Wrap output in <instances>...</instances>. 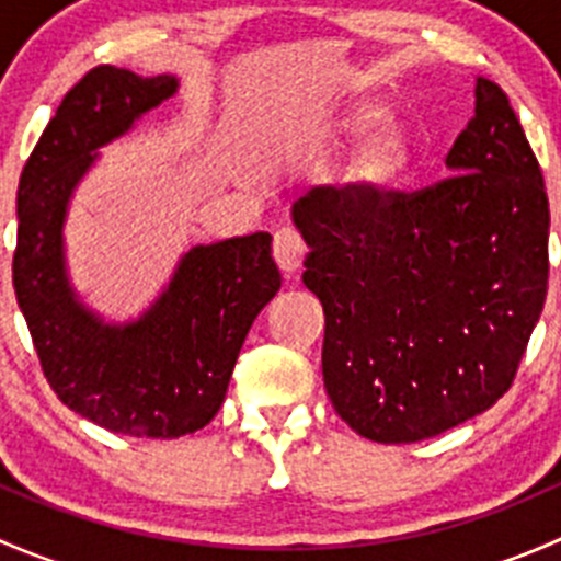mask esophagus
I'll use <instances>...</instances> for the list:
<instances>
[{
	"instance_id": "1",
	"label": "esophagus",
	"mask_w": 561,
	"mask_h": 561,
	"mask_svg": "<svg viewBox=\"0 0 561 561\" xmlns=\"http://www.w3.org/2000/svg\"><path fill=\"white\" fill-rule=\"evenodd\" d=\"M304 257H307V244H304L301 233L296 228H279L274 233V260L285 276H293L301 268Z\"/></svg>"
}]
</instances>
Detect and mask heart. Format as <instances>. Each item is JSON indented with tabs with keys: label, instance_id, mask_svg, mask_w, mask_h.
I'll return each instance as SVG.
<instances>
[{
	"label": "heart",
	"instance_id": "heart-1",
	"mask_svg": "<svg viewBox=\"0 0 561 561\" xmlns=\"http://www.w3.org/2000/svg\"><path fill=\"white\" fill-rule=\"evenodd\" d=\"M377 113L380 111L375 105L355 107L342 118V129L355 133V129L366 127ZM407 162H410V135L399 122L386 118V122L375 124L364 135L358 149L353 151L350 173H353L355 181H364V184H382V181H390L396 173L404 171Z\"/></svg>",
	"mask_w": 561,
	"mask_h": 561
}]
</instances>
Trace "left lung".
Wrapping results in <instances>:
<instances>
[{"mask_svg": "<svg viewBox=\"0 0 561 561\" xmlns=\"http://www.w3.org/2000/svg\"><path fill=\"white\" fill-rule=\"evenodd\" d=\"M445 165L426 190L314 186L293 206L325 312L328 399L371 443L437 437L494 407L546 304V184L489 78Z\"/></svg>", "mask_w": 561, "mask_h": 561, "instance_id": "8db88e82", "label": "left lung"}]
</instances>
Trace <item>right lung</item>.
<instances>
[{"label":"right lung","mask_w":561,"mask_h":561,"mask_svg":"<svg viewBox=\"0 0 561 561\" xmlns=\"http://www.w3.org/2000/svg\"><path fill=\"white\" fill-rule=\"evenodd\" d=\"M173 76L100 65L65 94L19 181L13 287L54 393L116 434L175 439L222 407L249 328L282 287L271 236L192 247L171 285L138 320L89 312L65 268L67 206L100 146L173 98Z\"/></svg>","instance_id":"obj_1"}]
</instances>
